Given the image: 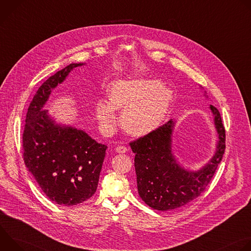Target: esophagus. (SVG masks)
<instances>
[{"mask_svg":"<svg viewBox=\"0 0 251 251\" xmlns=\"http://www.w3.org/2000/svg\"><path fill=\"white\" fill-rule=\"evenodd\" d=\"M127 151H128V149H127L126 147H124V146H117V147L115 148V152H116V153L123 154V153H126Z\"/></svg>","mask_w":251,"mask_h":251,"instance_id":"esophagus-1","label":"esophagus"}]
</instances>
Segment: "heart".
<instances>
[{"mask_svg": "<svg viewBox=\"0 0 251 251\" xmlns=\"http://www.w3.org/2000/svg\"><path fill=\"white\" fill-rule=\"evenodd\" d=\"M174 100L172 88L153 78H128L111 83L108 100L99 99L94 104V116L100 131L111 134L118 120L115 110H122L123 130L135 137L146 136L163 122Z\"/></svg>", "mask_w": 251, "mask_h": 251, "instance_id": "obj_1", "label": "heart"}]
</instances>
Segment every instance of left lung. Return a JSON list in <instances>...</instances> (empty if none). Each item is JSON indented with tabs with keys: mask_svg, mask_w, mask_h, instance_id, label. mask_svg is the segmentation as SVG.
Here are the masks:
<instances>
[{
	"mask_svg": "<svg viewBox=\"0 0 251 251\" xmlns=\"http://www.w3.org/2000/svg\"><path fill=\"white\" fill-rule=\"evenodd\" d=\"M209 110L218 141L213 156L199 170L183 167L173 152L176 120L171 119L152 133L130 143L135 154L139 196L152 208L164 211L186 205L199 197L210 182L225 154L226 130L220 111L212 105H209Z\"/></svg>",
	"mask_w": 251,
	"mask_h": 251,
	"instance_id": "1",
	"label": "left lung"
}]
</instances>
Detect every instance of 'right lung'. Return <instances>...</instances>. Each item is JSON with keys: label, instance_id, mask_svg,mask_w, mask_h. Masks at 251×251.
<instances>
[{"label": "right lung", "instance_id": "right-lung-1", "mask_svg": "<svg viewBox=\"0 0 251 251\" xmlns=\"http://www.w3.org/2000/svg\"><path fill=\"white\" fill-rule=\"evenodd\" d=\"M84 64L70 63L42 84L28 106L23 134L28 172L46 196L61 205H75L94 195L107 149L83 130L57 123L44 109L51 91Z\"/></svg>", "mask_w": 251, "mask_h": 251}]
</instances>
